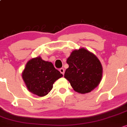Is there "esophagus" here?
<instances>
[{
    "label": "esophagus",
    "mask_w": 127,
    "mask_h": 127,
    "mask_svg": "<svg viewBox=\"0 0 127 127\" xmlns=\"http://www.w3.org/2000/svg\"><path fill=\"white\" fill-rule=\"evenodd\" d=\"M59 71H60V72L62 74L64 75V73H65V71H64V68H61V69H59Z\"/></svg>",
    "instance_id": "obj_1"
}]
</instances>
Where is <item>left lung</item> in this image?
I'll return each mask as SVG.
<instances>
[{"label":"left lung","mask_w":127,"mask_h":127,"mask_svg":"<svg viewBox=\"0 0 127 127\" xmlns=\"http://www.w3.org/2000/svg\"><path fill=\"white\" fill-rule=\"evenodd\" d=\"M66 63L69 67L64 77L75 92L83 94L89 93L98 86L102 78V68L94 54L84 48L75 50Z\"/></svg>","instance_id":"left-lung-1"}]
</instances>
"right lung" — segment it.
<instances>
[{
    "mask_svg": "<svg viewBox=\"0 0 127 127\" xmlns=\"http://www.w3.org/2000/svg\"><path fill=\"white\" fill-rule=\"evenodd\" d=\"M62 76L52 62L44 61L39 56L29 60L22 72L28 90L39 96L48 94L55 82Z\"/></svg>",
    "mask_w": 127,
    "mask_h": 127,
    "instance_id": "right-lung-1",
    "label": "right lung"
}]
</instances>
